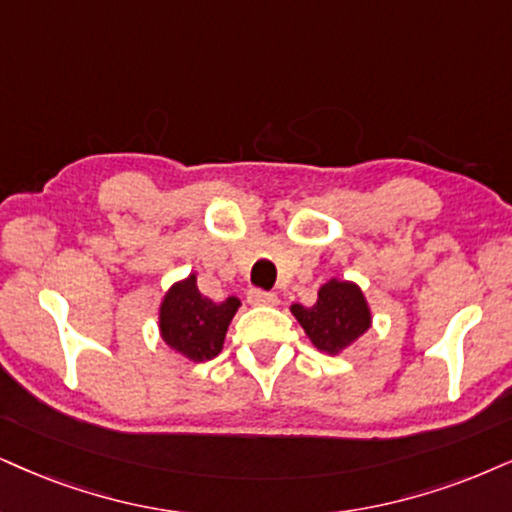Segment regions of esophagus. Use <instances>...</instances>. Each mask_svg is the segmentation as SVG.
I'll return each instance as SVG.
<instances>
[{
    "instance_id": "1",
    "label": "esophagus",
    "mask_w": 512,
    "mask_h": 512,
    "mask_svg": "<svg viewBox=\"0 0 512 512\" xmlns=\"http://www.w3.org/2000/svg\"><path fill=\"white\" fill-rule=\"evenodd\" d=\"M246 301H249L251 306H275L277 294L263 292V289H249V292H246Z\"/></svg>"
}]
</instances>
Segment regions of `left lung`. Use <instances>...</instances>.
Wrapping results in <instances>:
<instances>
[{"mask_svg":"<svg viewBox=\"0 0 512 512\" xmlns=\"http://www.w3.org/2000/svg\"><path fill=\"white\" fill-rule=\"evenodd\" d=\"M289 311L304 327L315 349L327 356H339L372 325V311L363 289L339 277H332L318 289V301L313 306L292 304Z\"/></svg>","mask_w":512,"mask_h":512,"instance_id":"8db88e82","label":"left lung"}]
</instances>
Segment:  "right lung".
<instances>
[{
    "label": "right lung",
    "instance_id": "right-lung-1",
    "mask_svg": "<svg viewBox=\"0 0 512 512\" xmlns=\"http://www.w3.org/2000/svg\"><path fill=\"white\" fill-rule=\"evenodd\" d=\"M242 301H213L199 292L197 273L173 282L159 304V334L168 349L192 363L211 361L223 351L227 327Z\"/></svg>",
    "mask_w": 512,
    "mask_h": 512
}]
</instances>
